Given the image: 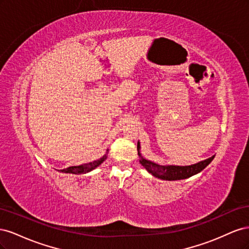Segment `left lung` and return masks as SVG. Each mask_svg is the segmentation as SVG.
Segmentation results:
<instances>
[{
	"label": "left lung",
	"mask_w": 249,
	"mask_h": 249,
	"mask_svg": "<svg viewBox=\"0 0 249 249\" xmlns=\"http://www.w3.org/2000/svg\"><path fill=\"white\" fill-rule=\"evenodd\" d=\"M139 148H140V144L138 142L137 149ZM138 155L141 157L139 153ZM213 159H214V156L197 164L190 165V166H173V165H170V166H162V165H158L156 163L143 159L141 157L140 163L149 173H152L154 177L158 178H162L166 180H176V179H184L196 175V173L205 169L208 165L213 161Z\"/></svg>",
	"instance_id": "8db88e82"
}]
</instances>
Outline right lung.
<instances>
[{"mask_svg":"<svg viewBox=\"0 0 249 249\" xmlns=\"http://www.w3.org/2000/svg\"><path fill=\"white\" fill-rule=\"evenodd\" d=\"M105 160H106V156H104L103 158L99 160L92 161L87 164H83V165H79V166H71L67 167L65 169L60 170L61 172H65V173H74V175H83V173H86L91 171L92 169L96 168L99 165H101Z\"/></svg>","mask_w":249,"mask_h":249,"instance_id":"right-lung-1","label":"right lung"}]
</instances>
